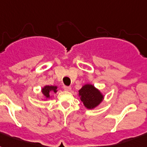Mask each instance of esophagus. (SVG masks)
I'll use <instances>...</instances> for the list:
<instances>
[{
	"mask_svg": "<svg viewBox=\"0 0 147 147\" xmlns=\"http://www.w3.org/2000/svg\"><path fill=\"white\" fill-rule=\"evenodd\" d=\"M63 89H64L65 91L69 92V91H71V88L70 87V86H65V85H64V86H63Z\"/></svg>",
	"mask_w": 147,
	"mask_h": 147,
	"instance_id": "esophagus-1",
	"label": "esophagus"
}]
</instances>
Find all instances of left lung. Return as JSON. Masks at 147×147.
Segmentation results:
<instances>
[{
	"mask_svg": "<svg viewBox=\"0 0 147 147\" xmlns=\"http://www.w3.org/2000/svg\"><path fill=\"white\" fill-rule=\"evenodd\" d=\"M79 94L84 105L88 109H92L98 106L103 99L100 92L92 85H84L79 90Z\"/></svg>",
	"mask_w": 147,
	"mask_h": 147,
	"instance_id": "obj_1",
	"label": "left lung"
}]
</instances>
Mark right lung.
Returning <instances> with one entry per match:
<instances>
[{
  "instance_id": "add662e5",
  "label": "right lung",
  "mask_w": 147,
  "mask_h": 147,
  "mask_svg": "<svg viewBox=\"0 0 147 147\" xmlns=\"http://www.w3.org/2000/svg\"><path fill=\"white\" fill-rule=\"evenodd\" d=\"M57 89V87H55V86H45L42 90V94H44V96H46L47 98H49V94H50V92H56Z\"/></svg>"
}]
</instances>
